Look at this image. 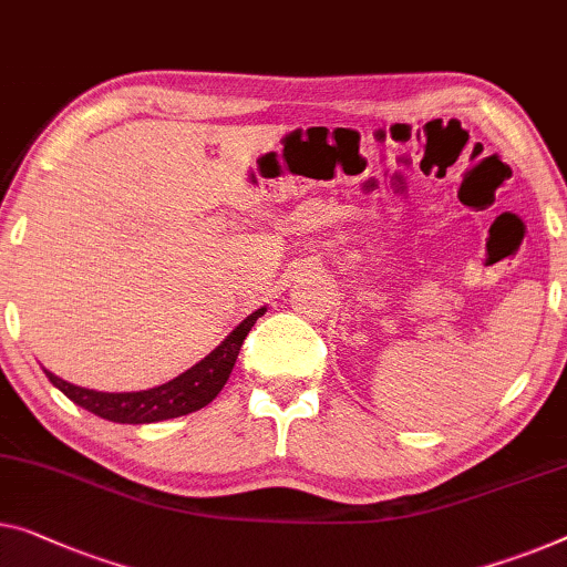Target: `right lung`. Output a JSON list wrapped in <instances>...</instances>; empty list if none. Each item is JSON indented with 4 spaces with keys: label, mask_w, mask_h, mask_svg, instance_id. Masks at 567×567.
I'll use <instances>...</instances> for the list:
<instances>
[{
    "label": "right lung",
    "mask_w": 567,
    "mask_h": 567,
    "mask_svg": "<svg viewBox=\"0 0 567 567\" xmlns=\"http://www.w3.org/2000/svg\"><path fill=\"white\" fill-rule=\"evenodd\" d=\"M261 316H265V308L251 312V316L244 320V323H239V328H236L216 351H210L196 367L188 369L181 377H175L173 382L155 386V390L112 394L63 382L61 377L50 374V371H45V374L68 400H73L79 408L94 412V415L104 420L126 422V425H145V422L181 417L188 415V412L206 408L210 400H216V394L224 390L226 379L231 374L244 338L249 336L251 326H255L257 318Z\"/></svg>",
    "instance_id": "add662e5"
}]
</instances>
